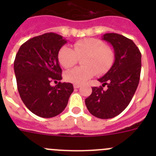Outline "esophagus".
Instances as JSON below:
<instances>
[{"instance_id":"esophagus-1","label":"esophagus","mask_w":156,"mask_h":156,"mask_svg":"<svg viewBox=\"0 0 156 156\" xmlns=\"http://www.w3.org/2000/svg\"><path fill=\"white\" fill-rule=\"evenodd\" d=\"M80 87V84H73V87L74 88H79Z\"/></svg>"}]
</instances>
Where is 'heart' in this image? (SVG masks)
<instances>
[{
    "mask_svg": "<svg viewBox=\"0 0 156 156\" xmlns=\"http://www.w3.org/2000/svg\"><path fill=\"white\" fill-rule=\"evenodd\" d=\"M83 58V67H76L65 73V79L75 84H82L97 74H103L113 65L115 54L103 41L96 38H85L74 43L73 50L64 46L58 54L62 66L69 69L75 66L79 58Z\"/></svg>",
    "mask_w": 156,
    "mask_h": 156,
    "instance_id": "1",
    "label": "heart"
}]
</instances>
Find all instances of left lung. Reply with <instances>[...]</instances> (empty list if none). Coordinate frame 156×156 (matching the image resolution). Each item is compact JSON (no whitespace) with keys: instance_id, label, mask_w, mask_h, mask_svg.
<instances>
[{"instance_id":"8db88e82","label":"left lung","mask_w":156,"mask_h":156,"mask_svg":"<svg viewBox=\"0 0 156 156\" xmlns=\"http://www.w3.org/2000/svg\"><path fill=\"white\" fill-rule=\"evenodd\" d=\"M102 40L111 44L115 62L98 81L107 90L92 87L91 94L85 99L90 114L99 119H110L120 114L129 104L140 80L141 54L133 41L118 34H105Z\"/></svg>"}]
</instances>
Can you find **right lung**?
Segmentation results:
<instances>
[{"label": "right lung", "mask_w": 156, "mask_h": 156, "mask_svg": "<svg viewBox=\"0 0 156 156\" xmlns=\"http://www.w3.org/2000/svg\"><path fill=\"white\" fill-rule=\"evenodd\" d=\"M67 41L61 35L47 33L25 42L17 52L14 70L22 101L30 111L43 118L60 114L68 104L73 86L60 81L58 54Z\"/></svg>", "instance_id": "right-lung-1"}]
</instances>
